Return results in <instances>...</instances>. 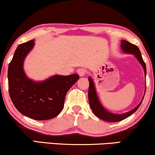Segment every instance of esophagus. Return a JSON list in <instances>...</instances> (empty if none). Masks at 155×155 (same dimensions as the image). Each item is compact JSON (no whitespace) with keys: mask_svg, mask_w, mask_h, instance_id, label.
Instances as JSON below:
<instances>
[{"mask_svg":"<svg viewBox=\"0 0 155 155\" xmlns=\"http://www.w3.org/2000/svg\"><path fill=\"white\" fill-rule=\"evenodd\" d=\"M76 72H77V74H79L80 76H84L86 74V73H87V71H86L84 68H78Z\"/></svg>","mask_w":155,"mask_h":155,"instance_id":"1","label":"esophagus"}]
</instances>
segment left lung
Returning a JSON list of instances; mask_svg holds the SVG:
<instances>
[{
  "label": "left lung",
  "instance_id": "left-lung-1",
  "mask_svg": "<svg viewBox=\"0 0 155 155\" xmlns=\"http://www.w3.org/2000/svg\"><path fill=\"white\" fill-rule=\"evenodd\" d=\"M121 48L124 53L126 54H132L135 56V58L138 60V61L140 62L141 65H142L143 69L144 71V76H145L146 79V74H147V68H146V64L144 63V60H143L142 54L139 48L135 45L131 44V43L128 42L127 41L122 40L121 41ZM89 81V92H88V97H89V106L91 107L92 111L94 114L95 116H97L98 118L102 119L104 121H109V122H117V121H119L123 120V119L127 118L128 117H130L131 114H132L133 113H134L139 107H140L141 104H142L143 99H144V94H145L146 91V86H145V89H144V94L143 96V98L142 101H140V103L135 107L134 109H132L130 111H127V112L124 114H113L109 111L107 109H106L104 107H103V105L101 104L100 101H99V98H98L97 91H96L95 88V84L94 82L93 79L91 76H89L88 78ZM146 82V81H145ZM146 85V84H145Z\"/></svg>",
  "mask_w": 155,
  "mask_h": 155
}]
</instances>
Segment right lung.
Returning a JSON list of instances; mask_svg holds the SVG:
<instances>
[{"instance_id":"1","label":"right lung","mask_w":155,"mask_h":155,"mask_svg":"<svg viewBox=\"0 0 155 155\" xmlns=\"http://www.w3.org/2000/svg\"><path fill=\"white\" fill-rule=\"evenodd\" d=\"M34 44V40H31L17 47L8 69L9 94L15 108L24 116L35 120H47L61 113L66 93L79 76L54 75L41 81L29 79L23 63Z\"/></svg>"}]
</instances>
